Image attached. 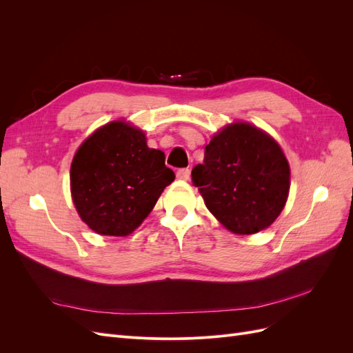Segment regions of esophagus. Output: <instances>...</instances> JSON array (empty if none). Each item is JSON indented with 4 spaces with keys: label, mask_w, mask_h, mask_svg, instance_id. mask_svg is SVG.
Returning <instances> with one entry per match:
<instances>
[{
    "label": "esophagus",
    "mask_w": 353,
    "mask_h": 353,
    "mask_svg": "<svg viewBox=\"0 0 353 353\" xmlns=\"http://www.w3.org/2000/svg\"><path fill=\"white\" fill-rule=\"evenodd\" d=\"M190 169L188 168H183V169H178L176 170V178L178 179H183V181H187L190 178Z\"/></svg>",
    "instance_id": "obj_1"
}]
</instances>
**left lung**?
Instances as JSON below:
<instances>
[{"label": "left lung", "instance_id": "left-lung-1", "mask_svg": "<svg viewBox=\"0 0 353 353\" xmlns=\"http://www.w3.org/2000/svg\"><path fill=\"white\" fill-rule=\"evenodd\" d=\"M191 179L212 215L244 236L279 218L290 190V166L272 137L236 122L213 135Z\"/></svg>", "mask_w": 353, "mask_h": 353}]
</instances>
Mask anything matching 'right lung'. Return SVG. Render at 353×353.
<instances>
[{"instance_id":"1","label":"right lung","mask_w":353,"mask_h":353,"mask_svg":"<svg viewBox=\"0 0 353 353\" xmlns=\"http://www.w3.org/2000/svg\"><path fill=\"white\" fill-rule=\"evenodd\" d=\"M175 179L163 152L123 121L99 128L74 153L70 191L81 219L101 236L123 237L148 216Z\"/></svg>"}]
</instances>
